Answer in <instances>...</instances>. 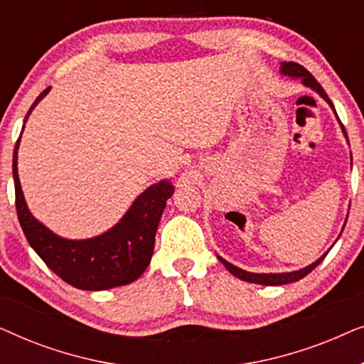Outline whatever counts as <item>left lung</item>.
Returning <instances> with one entry per match:
<instances>
[{
  "label": "left lung",
  "mask_w": 364,
  "mask_h": 364,
  "mask_svg": "<svg viewBox=\"0 0 364 364\" xmlns=\"http://www.w3.org/2000/svg\"><path fill=\"white\" fill-rule=\"evenodd\" d=\"M280 73L283 74V76H288V77H291V79H300L303 86L310 87V89H313V91H315V92L320 94V96H321L323 99H325V101H326L328 104H330V107L333 109V112H335V116H336L335 106H333V102L330 101V97H328V94L325 92V89H323V87L320 86V82H318L316 79L313 77L311 74L308 73L305 68L300 66V64H296V63H282ZM336 119H338V122H340V126H341L343 136H345L346 141H348V134H346V131H345V127H343L340 117L336 116ZM348 144H350V142H348ZM345 225H346V222H345ZM343 228H345V227H343ZM341 232H343V230H341ZM340 235H341V233H340ZM338 238H340V237H338ZM326 255H328V252L323 253V255H321L320 258H318L316 262H313L311 265H308V267H305V268H300V270L285 272V273H253V272L242 270V268L232 265V263L227 262L225 258H222V257H218V255H217V258L223 263V267H225L227 270L232 273V275H235L237 278H240V280H243V282L257 283V285L275 287V285H287V283H293V282L301 280V278L306 277L308 273H310L311 270H315V268H316L318 265H320V263L323 262V258H325Z\"/></svg>",
  "instance_id": "8db88e82"
}]
</instances>
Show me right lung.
Masks as SVG:
<instances>
[{"instance_id": "1", "label": "right lung", "mask_w": 364, "mask_h": 364, "mask_svg": "<svg viewBox=\"0 0 364 364\" xmlns=\"http://www.w3.org/2000/svg\"><path fill=\"white\" fill-rule=\"evenodd\" d=\"M49 89H44L36 97L24 117V124ZM19 139L13 154L16 212L33 250L59 278L79 290H109L137 280L151 263L159 222L167 198L173 193L172 182L161 181L147 187L107 232L86 240H71L56 235L29 212L18 176Z\"/></svg>"}]
</instances>
